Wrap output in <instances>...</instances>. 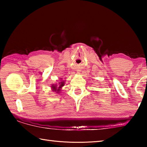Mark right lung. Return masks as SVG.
I'll use <instances>...</instances> for the list:
<instances>
[{
    "mask_svg": "<svg viewBox=\"0 0 147 147\" xmlns=\"http://www.w3.org/2000/svg\"><path fill=\"white\" fill-rule=\"evenodd\" d=\"M59 84H60V85H59V87H58V89H57L56 85H55V86L53 85V86H52V88H53V91H56L57 93H59L58 91H59V88H61L62 86H64V82H61V83H59Z\"/></svg>",
    "mask_w": 147,
    "mask_h": 147,
    "instance_id": "add662e5",
    "label": "right lung"
}]
</instances>
